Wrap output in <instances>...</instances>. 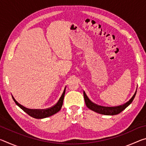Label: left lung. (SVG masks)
I'll use <instances>...</instances> for the list:
<instances>
[{
  "label": "left lung",
  "instance_id": "left-lung-1",
  "mask_svg": "<svg viewBox=\"0 0 146 146\" xmlns=\"http://www.w3.org/2000/svg\"><path fill=\"white\" fill-rule=\"evenodd\" d=\"M136 93H137V91H136L134 95H133L131 98L128 102L125 103L124 104L116 106V107H104V106H98L95 104H94L89 99V98L87 97V95H86L84 91V97L86 105L90 110L99 113V114L105 115H115L120 113V112H122L123 110H124L133 102V100L134 99L136 95Z\"/></svg>",
  "mask_w": 146,
  "mask_h": 146
}]
</instances>
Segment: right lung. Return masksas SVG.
<instances>
[{
	"label": "right lung",
	"instance_id": "add662e5",
	"mask_svg": "<svg viewBox=\"0 0 146 146\" xmlns=\"http://www.w3.org/2000/svg\"><path fill=\"white\" fill-rule=\"evenodd\" d=\"M65 92L66 88H64L63 93L62 94L60 98H59L57 103H56L55 105L52 106V107L48 109H45V110H31V109L26 108L17 102L13 96H12V98H13L14 102H15L16 104L18 106L19 108H21L24 112H26L27 114H28L29 116H31V117L33 118H37V119H41V118H44L50 117V116L55 114V113L58 112L60 110L63 104V100L64 95H65Z\"/></svg>",
	"mask_w": 146,
	"mask_h": 146
}]
</instances>
